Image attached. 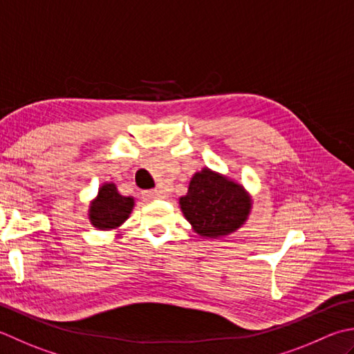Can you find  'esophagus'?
<instances>
[{
  "instance_id": "1",
  "label": "esophagus",
  "mask_w": 354,
  "mask_h": 354,
  "mask_svg": "<svg viewBox=\"0 0 354 354\" xmlns=\"http://www.w3.org/2000/svg\"><path fill=\"white\" fill-rule=\"evenodd\" d=\"M159 195H161V193H159V190H144V192H142V198H144L145 201L158 199Z\"/></svg>"
}]
</instances>
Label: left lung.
I'll use <instances>...</instances> for the list:
<instances>
[{
	"label": "left lung",
	"mask_w": 354,
	"mask_h": 354,
	"mask_svg": "<svg viewBox=\"0 0 354 354\" xmlns=\"http://www.w3.org/2000/svg\"><path fill=\"white\" fill-rule=\"evenodd\" d=\"M185 219L201 236H227L245 223L252 201L244 187L210 169L195 173L179 198Z\"/></svg>",
	"instance_id": "obj_1"
}]
</instances>
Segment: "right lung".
<instances>
[{"label": "right lung", "instance_id": "right-lung-1", "mask_svg": "<svg viewBox=\"0 0 354 354\" xmlns=\"http://www.w3.org/2000/svg\"><path fill=\"white\" fill-rule=\"evenodd\" d=\"M133 205V198L120 195L115 184H102L98 196L90 203L88 219L100 230H113L130 216Z\"/></svg>", "mask_w": 354, "mask_h": 354}]
</instances>
